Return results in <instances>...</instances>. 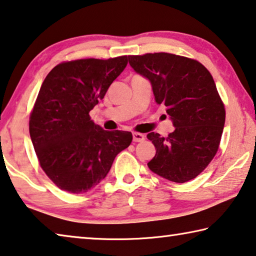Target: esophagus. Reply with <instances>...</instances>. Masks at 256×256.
Wrapping results in <instances>:
<instances>
[{
  "label": "esophagus",
  "instance_id": "esophagus-1",
  "mask_svg": "<svg viewBox=\"0 0 256 256\" xmlns=\"http://www.w3.org/2000/svg\"><path fill=\"white\" fill-rule=\"evenodd\" d=\"M145 140V136L143 134H140V132H134L132 134V140L134 142H143Z\"/></svg>",
  "mask_w": 256,
  "mask_h": 256
}]
</instances>
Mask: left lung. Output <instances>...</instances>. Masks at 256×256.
I'll list each match as a JSON object with an SVG mask.
<instances>
[{
  "label": "left lung",
  "mask_w": 256,
  "mask_h": 256,
  "mask_svg": "<svg viewBox=\"0 0 256 256\" xmlns=\"http://www.w3.org/2000/svg\"><path fill=\"white\" fill-rule=\"evenodd\" d=\"M148 79L156 104L166 106L174 130L166 137L148 134L156 153L150 171L174 182L194 179L219 148L226 111L211 74L198 61L170 53L128 56Z\"/></svg>",
  "instance_id": "8db88e82"
}]
</instances>
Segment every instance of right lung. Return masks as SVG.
Here are the masks:
<instances>
[{"label": "right lung", "instance_id": "right-lung-1", "mask_svg": "<svg viewBox=\"0 0 256 256\" xmlns=\"http://www.w3.org/2000/svg\"><path fill=\"white\" fill-rule=\"evenodd\" d=\"M127 64L126 56L64 62L42 84L29 134L42 169L60 190L72 194L90 190L130 145V132L104 130L90 116Z\"/></svg>", "mask_w": 256, "mask_h": 256}]
</instances>
